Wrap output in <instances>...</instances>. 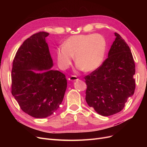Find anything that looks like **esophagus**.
I'll list each match as a JSON object with an SVG mask.
<instances>
[{"mask_svg": "<svg viewBox=\"0 0 147 147\" xmlns=\"http://www.w3.org/2000/svg\"><path fill=\"white\" fill-rule=\"evenodd\" d=\"M77 80H78L77 77L76 76H74V75H72V76L69 78V80H70L71 82H75V81H77Z\"/></svg>", "mask_w": 147, "mask_h": 147, "instance_id": "esophagus-1", "label": "esophagus"}]
</instances>
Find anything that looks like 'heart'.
Here are the masks:
<instances>
[{
  "label": "heart",
  "mask_w": 147,
  "mask_h": 147,
  "mask_svg": "<svg viewBox=\"0 0 147 147\" xmlns=\"http://www.w3.org/2000/svg\"><path fill=\"white\" fill-rule=\"evenodd\" d=\"M107 42L99 34L72 35L66 40L64 45L57 48V59L60 67L65 69L74 59L79 70L91 72L99 67L104 61Z\"/></svg>",
  "instance_id": "b5f03b06"
}]
</instances>
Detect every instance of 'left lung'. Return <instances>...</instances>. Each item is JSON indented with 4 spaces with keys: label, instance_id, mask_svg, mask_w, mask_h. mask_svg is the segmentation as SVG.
I'll list each match as a JSON object with an SVG mask.
<instances>
[{
    "label": "left lung",
    "instance_id": "8db88e82",
    "mask_svg": "<svg viewBox=\"0 0 147 147\" xmlns=\"http://www.w3.org/2000/svg\"><path fill=\"white\" fill-rule=\"evenodd\" d=\"M115 41L103 64L84 77L88 105L102 116L121 111L136 88L135 64L127 44L115 32Z\"/></svg>",
    "mask_w": 147,
    "mask_h": 147
}]
</instances>
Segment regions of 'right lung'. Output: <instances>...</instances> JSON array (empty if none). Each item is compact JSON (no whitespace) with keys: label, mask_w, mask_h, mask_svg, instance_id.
<instances>
[{"label":"right lung","mask_w":147,"mask_h":147,"mask_svg":"<svg viewBox=\"0 0 147 147\" xmlns=\"http://www.w3.org/2000/svg\"><path fill=\"white\" fill-rule=\"evenodd\" d=\"M48 35L40 32L26 39L13 62L12 95L23 112L36 118L48 117L59 109L67 86L65 75L51 69Z\"/></svg>","instance_id":"right-lung-1"}]
</instances>
